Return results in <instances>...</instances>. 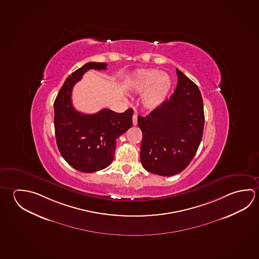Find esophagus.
<instances>
[{
  "label": "esophagus",
  "instance_id": "1",
  "mask_svg": "<svg viewBox=\"0 0 259 259\" xmlns=\"http://www.w3.org/2000/svg\"><path fill=\"white\" fill-rule=\"evenodd\" d=\"M133 124L134 125L137 124V115L136 114H134V116H133Z\"/></svg>",
  "mask_w": 259,
  "mask_h": 259
}]
</instances>
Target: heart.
<instances>
[{
  "label": "heart",
  "instance_id": "heart-1",
  "mask_svg": "<svg viewBox=\"0 0 259 259\" xmlns=\"http://www.w3.org/2000/svg\"><path fill=\"white\" fill-rule=\"evenodd\" d=\"M133 87L139 93L145 92L142 97V104L145 109L154 110L166 100L172 81L162 71L141 70L136 73Z\"/></svg>",
  "mask_w": 259,
  "mask_h": 259
}]
</instances>
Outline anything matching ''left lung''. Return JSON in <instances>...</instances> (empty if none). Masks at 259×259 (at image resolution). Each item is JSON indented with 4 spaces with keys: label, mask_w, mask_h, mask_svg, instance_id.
Instances as JSON below:
<instances>
[{
    "label": "left lung",
    "mask_w": 259,
    "mask_h": 259,
    "mask_svg": "<svg viewBox=\"0 0 259 259\" xmlns=\"http://www.w3.org/2000/svg\"><path fill=\"white\" fill-rule=\"evenodd\" d=\"M172 96L146 116H138L143 133L140 159L146 171L170 177L182 172L198 149L204 131L203 99L195 82L177 69Z\"/></svg>",
    "instance_id": "left-lung-1"
}]
</instances>
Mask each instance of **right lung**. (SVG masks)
Listing matches in <instances>:
<instances>
[{"mask_svg": "<svg viewBox=\"0 0 259 259\" xmlns=\"http://www.w3.org/2000/svg\"><path fill=\"white\" fill-rule=\"evenodd\" d=\"M105 63H88L65 80L55 98V130L56 143L64 160L78 171L94 172L113 162L116 139L132 127L133 109L115 113L101 110L85 114L73 108L72 90L90 69L105 70Z\"/></svg>", "mask_w": 259, "mask_h": 259, "instance_id": "1", "label": "right lung"}]
</instances>
